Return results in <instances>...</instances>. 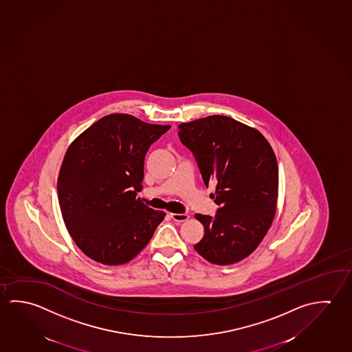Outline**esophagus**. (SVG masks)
<instances>
[{"label": "esophagus", "mask_w": 352, "mask_h": 352, "mask_svg": "<svg viewBox=\"0 0 352 352\" xmlns=\"http://www.w3.org/2000/svg\"><path fill=\"white\" fill-rule=\"evenodd\" d=\"M170 216H172V219L175 221V222H184L186 219H189V214L188 213H170Z\"/></svg>", "instance_id": "34e87169"}]
</instances>
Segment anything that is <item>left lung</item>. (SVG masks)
<instances>
[{"mask_svg":"<svg viewBox=\"0 0 352 352\" xmlns=\"http://www.w3.org/2000/svg\"><path fill=\"white\" fill-rule=\"evenodd\" d=\"M180 141L194 153L210 197L219 205L214 217L196 213L204 236L196 252L214 265H231L259 247L275 219L278 168L259 130L225 116L179 125Z\"/></svg>","mask_w":352,"mask_h":352,"instance_id":"8db88e82","label":"left lung"}]
</instances>
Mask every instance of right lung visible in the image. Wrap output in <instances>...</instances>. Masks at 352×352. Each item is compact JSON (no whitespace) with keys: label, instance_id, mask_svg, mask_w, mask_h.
Listing matches in <instances>:
<instances>
[{"label":"right lung","instance_id":"obj_1","mask_svg":"<svg viewBox=\"0 0 352 352\" xmlns=\"http://www.w3.org/2000/svg\"><path fill=\"white\" fill-rule=\"evenodd\" d=\"M170 129L109 114L78 135L65 153L58 196L76 245L103 265H122L148 244L166 212L146 206L144 156Z\"/></svg>","mask_w":352,"mask_h":352}]
</instances>
